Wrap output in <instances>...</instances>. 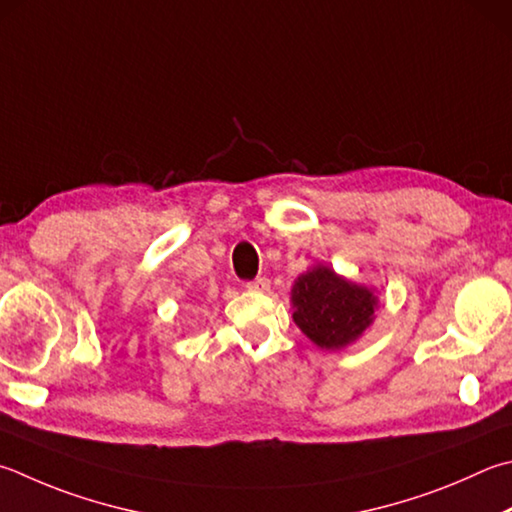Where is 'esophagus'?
<instances>
[{
	"label": "esophagus",
	"instance_id": "34e87169",
	"mask_svg": "<svg viewBox=\"0 0 512 512\" xmlns=\"http://www.w3.org/2000/svg\"><path fill=\"white\" fill-rule=\"evenodd\" d=\"M246 286H248V291H259V293H264V291H268V288H271V280H268V277H257V280L248 282Z\"/></svg>",
	"mask_w": 512,
	"mask_h": 512
}]
</instances>
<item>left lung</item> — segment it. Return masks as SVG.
I'll use <instances>...</instances> for the list:
<instances>
[{
	"label": "left lung",
	"mask_w": 512,
	"mask_h": 512,
	"mask_svg": "<svg viewBox=\"0 0 512 512\" xmlns=\"http://www.w3.org/2000/svg\"><path fill=\"white\" fill-rule=\"evenodd\" d=\"M376 288L347 280L327 264H313L293 282V322L315 347L340 351L376 320Z\"/></svg>",
	"instance_id": "obj_1"
}]
</instances>
